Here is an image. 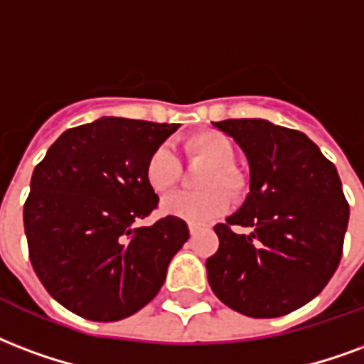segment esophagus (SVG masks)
Masks as SVG:
<instances>
[{"label": "esophagus", "instance_id": "esophagus-1", "mask_svg": "<svg viewBox=\"0 0 364 364\" xmlns=\"http://www.w3.org/2000/svg\"><path fill=\"white\" fill-rule=\"evenodd\" d=\"M196 230H198V228H196L195 223H189V233H191V235H195Z\"/></svg>", "mask_w": 364, "mask_h": 364}]
</instances>
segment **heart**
I'll return each mask as SVG.
<instances>
[{
	"mask_svg": "<svg viewBox=\"0 0 364 364\" xmlns=\"http://www.w3.org/2000/svg\"><path fill=\"white\" fill-rule=\"evenodd\" d=\"M185 158L206 164L198 177V193H175L161 200L166 216L179 218L189 223H204L225 212L231 200L243 198L249 181L235 166V144L216 129H203L187 134L181 141ZM183 168L175 154L166 146L154 148L144 164V179L156 195H166L181 181ZM228 195L225 196V193Z\"/></svg>",
	"mask_w": 364,
	"mask_h": 364,
	"instance_id": "b5f03b06",
	"label": "heart"
}]
</instances>
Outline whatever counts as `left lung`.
<instances>
[{
	"mask_svg": "<svg viewBox=\"0 0 364 364\" xmlns=\"http://www.w3.org/2000/svg\"><path fill=\"white\" fill-rule=\"evenodd\" d=\"M243 148L250 193L218 223L208 284L223 305L252 318L297 311L330 282L343 252L349 204L340 175L314 142L264 119L214 123ZM233 225L249 227V236Z\"/></svg>",
	"mask_w": 364,
	"mask_h": 364,
	"instance_id": "obj_1",
	"label": "left lung"
}]
</instances>
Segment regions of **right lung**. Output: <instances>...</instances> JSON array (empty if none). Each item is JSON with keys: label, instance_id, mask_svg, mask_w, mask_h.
<instances>
[{"label": "right lung", "instance_id": "obj_1", "mask_svg": "<svg viewBox=\"0 0 364 364\" xmlns=\"http://www.w3.org/2000/svg\"><path fill=\"white\" fill-rule=\"evenodd\" d=\"M179 125L123 117L67 129L34 168L23 220L36 276L59 305L94 322L127 318L158 295L189 239L158 208L144 164Z\"/></svg>", "mask_w": 364, "mask_h": 364}]
</instances>
